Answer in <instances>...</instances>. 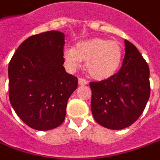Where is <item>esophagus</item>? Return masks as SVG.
Returning <instances> with one entry per match:
<instances>
[{
    "instance_id": "1",
    "label": "esophagus",
    "mask_w": 160,
    "mask_h": 160,
    "mask_svg": "<svg viewBox=\"0 0 160 160\" xmlns=\"http://www.w3.org/2000/svg\"><path fill=\"white\" fill-rule=\"evenodd\" d=\"M87 83H88V82H87L84 78H78V84H79V85H86Z\"/></svg>"
}]
</instances>
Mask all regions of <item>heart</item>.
I'll return each mask as SVG.
<instances>
[{
    "label": "heart",
    "mask_w": 160,
    "mask_h": 160,
    "mask_svg": "<svg viewBox=\"0 0 160 160\" xmlns=\"http://www.w3.org/2000/svg\"><path fill=\"white\" fill-rule=\"evenodd\" d=\"M124 50L119 42L103 38H93L78 42L73 48L62 52L65 68L73 73L85 61V70L94 79L103 80L112 77L119 69Z\"/></svg>",
    "instance_id": "b5f03b06"
}]
</instances>
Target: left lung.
I'll return each mask as SVG.
<instances>
[{
	"instance_id": "left-lung-1",
	"label": "left lung",
	"mask_w": 160,
	"mask_h": 160,
	"mask_svg": "<svg viewBox=\"0 0 160 160\" xmlns=\"http://www.w3.org/2000/svg\"><path fill=\"white\" fill-rule=\"evenodd\" d=\"M125 55L121 69L111 78L91 82V112L103 127L120 130L140 117L150 97V70L138 48L124 40Z\"/></svg>"
}]
</instances>
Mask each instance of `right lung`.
Returning <instances> with one entry per match:
<instances>
[{
    "mask_svg": "<svg viewBox=\"0 0 160 160\" xmlns=\"http://www.w3.org/2000/svg\"><path fill=\"white\" fill-rule=\"evenodd\" d=\"M64 34L51 30L23 42L8 64L9 100L29 127L48 131L62 124L78 78L67 73L62 52Z\"/></svg>",
    "mask_w": 160,
    "mask_h": 160,
    "instance_id": "1",
    "label": "right lung"
}]
</instances>
